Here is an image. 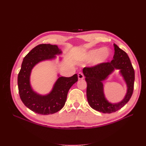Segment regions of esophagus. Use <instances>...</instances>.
<instances>
[{"label": "esophagus", "instance_id": "34e87169", "mask_svg": "<svg viewBox=\"0 0 146 146\" xmlns=\"http://www.w3.org/2000/svg\"><path fill=\"white\" fill-rule=\"evenodd\" d=\"M78 80H82V79L84 78V76H83V73L79 72L78 74Z\"/></svg>", "mask_w": 146, "mask_h": 146}]
</instances>
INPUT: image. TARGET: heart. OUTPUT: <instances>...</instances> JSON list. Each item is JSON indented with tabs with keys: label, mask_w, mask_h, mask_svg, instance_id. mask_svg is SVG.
<instances>
[{
	"label": "heart",
	"mask_w": 146,
	"mask_h": 146,
	"mask_svg": "<svg viewBox=\"0 0 146 146\" xmlns=\"http://www.w3.org/2000/svg\"><path fill=\"white\" fill-rule=\"evenodd\" d=\"M111 56V50L110 48L108 47H99L87 52L85 54V59L91 60L94 58L92 64L94 66H98L107 62Z\"/></svg>",
	"instance_id": "1"
}]
</instances>
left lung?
Masks as SVG:
<instances>
[{
    "mask_svg": "<svg viewBox=\"0 0 146 146\" xmlns=\"http://www.w3.org/2000/svg\"><path fill=\"white\" fill-rule=\"evenodd\" d=\"M114 47V55L111 62L83 69L87 83L88 102L92 109L103 113H111L120 110L129 101L133 91L135 71L130 60L126 53L115 44ZM115 70H119V74L126 84L127 92L122 101L111 103L106 98L103 82Z\"/></svg>",
    "mask_w": 146,
    "mask_h": 146,
    "instance_id": "8db88e82",
    "label": "left lung"
}]
</instances>
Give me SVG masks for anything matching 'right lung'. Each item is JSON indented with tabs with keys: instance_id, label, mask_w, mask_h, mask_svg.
Returning a JSON list of instances; mask_svg holds the SVG:
<instances>
[{
	"instance_id": "add662e5",
	"label": "right lung",
	"mask_w": 146,
	"mask_h": 146,
	"mask_svg": "<svg viewBox=\"0 0 146 146\" xmlns=\"http://www.w3.org/2000/svg\"><path fill=\"white\" fill-rule=\"evenodd\" d=\"M62 53L58 46L42 44L34 47L24 57L17 77L19 93L24 104L35 113L48 115L60 111L64 107L70 87L78 81L77 74L70 77L58 74V78L49 93L43 95L33 90L30 83L33 68L42 61L56 59V55Z\"/></svg>"
}]
</instances>
